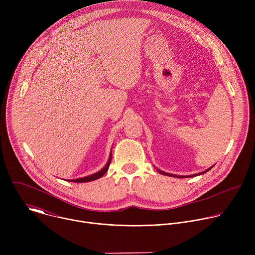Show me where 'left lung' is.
I'll use <instances>...</instances> for the list:
<instances>
[{"instance_id": "obj_1", "label": "left lung", "mask_w": 255, "mask_h": 255, "mask_svg": "<svg viewBox=\"0 0 255 255\" xmlns=\"http://www.w3.org/2000/svg\"><path fill=\"white\" fill-rule=\"evenodd\" d=\"M212 167H210V168H208L207 170H205V171H203V172H200V173H198V174H193V175H191L190 177H192V176H195V175H200V174H203V173H205V172H207V171H209L210 169H211ZM155 169L159 172V173H161V174H164V175H168V176H173V177H186V176H180V175H176V174H171V173H168V172H165V171H162V170H160V169H158V168H156L155 167Z\"/></svg>"}]
</instances>
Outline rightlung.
Returning a JSON list of instances; mask_svg holds the SVG:
<instances>
[{"mask_svg":"<svg viewBox=\"0 0 255 255\" xmlns=\"http://www.w3.org/2000/svg\"><path fill=\"white\" fill-rule=\"evenodd\" d=\"M111 160H112V151H111L110 157H109V160H108L107 164L100 171H98V172H96L94 174L85 176V177H81V178H77V179H71L70 181H75V183H88V181H92V180H95V179H98V178L102 177L107 172V170L109 168V165H110V163H111Z\"/></svg>","mask_w":255,"mask_h":255,"instance_id":"1","label":"right lung"}]
</instances>
